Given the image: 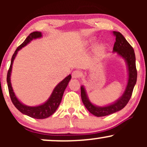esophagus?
Masks as SVG:
<instances>
[{"label":"esophagus","instance_id":"1","mask_svg":"<svg viewBox=\"0 0 147 147\" xmlns=\"http://www.w3.org/2000/svg\"><path fill=\"white\" fill-rule=\"evenodd\" d=\"M81 76V72L79 70H75V71L72 72V77L74 79H77L79 78Z\"/></svg>","mask_w":147,"mask_h":147}]
</instances>
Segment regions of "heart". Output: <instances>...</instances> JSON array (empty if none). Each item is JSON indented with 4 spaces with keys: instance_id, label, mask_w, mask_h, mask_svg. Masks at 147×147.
<instances>
[{
    "instance_id": "obj_1",
    "label": "heart",
    "mask_w": 147,
    "mask_h": 147,
    "mask_svg": "<svg viewBox=\"0 0 147 147\" xmlns=\"http://www.w3.org/2000/svg\"><path fill=\"white\" fill-rule=\"evenodd\" d=\"M105 45L103 44V43H100V44L97 45L95 48V52L96 55L99 57L102 56L104 55V52H105Z\"/></svg>"
}]
</instances>
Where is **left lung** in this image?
<instances>
[{"mask_svg": "<svg viewBox=\"0 0 147 147\" xmlns=\"http://www.w3.org/2000/svg\"><path fill=\"white\" fill-rule=\"evenodd\" d=\"M115 36L113 52L117 53L119 57L124 59L128 70V81L124 92L119 98L112 104L104 106H99L92 104L88 97L86 90L84 86H81V97L87 110L97 117L109 115L122 110L125 107L132 95V92L137 82V70L136 65V55L134 50L124 36L119 32H113Z\"/></svg>", "mask_w": 147, "mask_h": 147, "instance_id": "left-lung-1", "label": "left lung"}]
</instances>
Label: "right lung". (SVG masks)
<instances>
[{
  "mask_svg": "<svg viewBox=\"0 0 147 147\" xmlns=\"http://www.w3.org/2000/svg\"><path fill=\"white\" fill-rule=\"evenodd\" d=\"M41 37L42 33L41 32H34L25 38L24 42L21 45L18 47L16 51L14 52L12 57H11V64H10V67L7 72V86L8 89H9V93L13 104L23 114L26 115L32 118H35V119H45V118L50 117L57 111V108L59 107L61 102L64 91L66 88L70 80L71 79V75L67 76L65 79H63L55 86L48 100L43 104H40V105L35 106H27L23 104L16 97L11 83V74L14 61L16 55H17L18 52L21 49L28 45V43H30L32 40L41 38Z\"/></svg>",
  "mask_w": 147,
  "mask_h": 147,
  "instance_id": "obj_1",
  "label": "right lung"
}]
</instances>
